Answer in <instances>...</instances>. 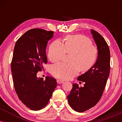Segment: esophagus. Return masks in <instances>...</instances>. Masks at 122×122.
<instances>
[{
	"label": "esophagus",
	"mask_w": 122,
	"mask_h": 122,
	"mask_svg": "<svg viewBox=\"0 0 122 122\" xmlns=\"http://www.w3.org/2000/svg\"><path fill=\"white\" fill-rule=\"evenodd\" d=\"M57 83H58V84H62V83H63V82H64V81L62 80L58 79L57 80Z\"/></svg>",
	"instance_id": "esophagus-1"
}]
</instances>
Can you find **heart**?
Returning a JSON list of instances; mask_svg holds the SVG:
<instances>
[{"label": "heart", "mask_w": 122, "mask_h": 122, "mask_svg": "<svg viewBox=\"0 0 122 122\" xmlns=\"http://www.w3.org/2000/svg\"><path fill=\"white\" fill-rule=\"evenodd\" d=\"M66 53L72 54L69 64L59 62L51 66L50 72L54 77L67 80L75 76L80 70L85 72L93 66L97 50L92 45L91 41L80 35L68 36L64 40V43L56 40L50 45L47 56L51 62H54L62 60Z\"/></svg>", "instance_id": "obj_1"}]
</instances>
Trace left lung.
Here are the masks:
<instances>
[{"label": "left lung", "mask_w": 122, "mask_h": 122, "mask_svg": "<svg viewBox=\"0 0 122 122\" xmlns=\"http://www.w3.org/2000/svg\"><path fill=\"white\" fill-rule=\"evenodd\" d=\"M91 31L97 47V60L87 72L78 77L77 80L84 82L83 87L73 84L71 93L67 97L70 106L79 112L91 108L99 102L110 75L108 45L99 33L93 30Z\"/></svg>", "instance_id": "obj_1"}]
</instances>
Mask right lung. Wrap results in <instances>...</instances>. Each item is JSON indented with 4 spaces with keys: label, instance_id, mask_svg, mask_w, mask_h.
Wrapping results in <instances>:
<instances>
[{
    "label": "right lung",
    "instance_id": "right-lung-1",
    "mask_svg": "<svg viewBox=\"0 0 122 122\" xmlns=\"http://www.w3.org/2000/svg\"><path fill=\"white\" fill-rule=\"evenodd\" d=\"M53 33L31 29L15 43L11 64L14 85L19 100L31 110L45 107L57 86L56 80L52 77H46L44 80L37 76L47 62L46 47Z\"/></svg>",
    "mask_w": 122,
    "mask_h": 122
}]
</instances>
